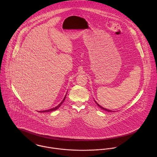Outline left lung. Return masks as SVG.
<instances>
[{
  "label": "left lung",
  "instance_id": "8db88e82",
  "mask_svg": "<svg viewBox=\"0 0 157 157\" xmlns=\"http://www.w3.org/2000/svg\"><path fill=\"white\" fill-rule=\"evenodd\" d=\"M95 103H96V104H97V105H98V106H99V107H100V108H101V109H103V110H105V111H108V112H112V111H110V110H109V109H105V108H103V107H102V106H100V105H98V103H97V102H96V101H95Z\"/></svg>",
  "mask_w": 157,
  "mask_h": 157
}]
</instances>
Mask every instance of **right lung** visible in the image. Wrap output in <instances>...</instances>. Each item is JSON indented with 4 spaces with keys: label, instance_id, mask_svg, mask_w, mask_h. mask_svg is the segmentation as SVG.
<instances>
[{
    "label": "right lung",
    "instance_id": "obj_1",
    "mask_svg": "<svg viewBox=\"0 0 157 157\" xmlns=\"http://www.w3.org/2000/svg\"><path fill=\"white\" fill-rule=\"evenodd\" d=\"M66 97H67V95H65V97H64V98H63V100L62 101V102L58 105V106H56L55 108H52V109H48V110H46V111H39V112H51V111H56V109H57L58 108H59V107H60V106L62 105V104L64 102V101H65V98H66Z\"/></svg>",
    "mask_w": 157,
    "mask_h": 157
}]
</instances>
